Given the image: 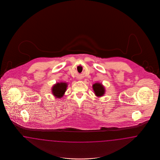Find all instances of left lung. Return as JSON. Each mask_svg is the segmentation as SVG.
I'll use <instances>...</instances> for the list:
<instances>
[{
	"label": "left lung",
	"instance_id": "left-lung-1",
	"mask_svg": "<svg viewBox=\"0 0 160 160\" xmlns=\"http://www.w3.org/2000/svg\"><path fill=\"white\" fill-rule=\"evenodd\" d=\"M92 89L97 97L102 96L105 93V88L101 83L96 82L92 85Z\"/></svg>",
	"mask_w": 160,
	"mask_h": 160
}]
</instances>
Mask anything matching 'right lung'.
<instances>
[{
	"label": "right lung",
	"mask_w": 160,
	"mask_h": 160,
	"mask_svg": "<svg viewBox=\"0 0 160 160\" xmlns=\"http://www.w3.org/2000/svg\"><path fill=\"white\" fill-rule=\"evenodd\" d=\"M68 87V84L66 82H57L54 85L52 91V93L56 98H61L64 94Z\"/></svg>",
	"instance_id": "add662e5"
}]
</instances>
